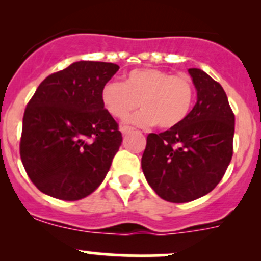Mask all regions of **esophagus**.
Segmentation results:
<instances>
[{"label":"esophagus","mask_w":261,"mask_h":261,"mask_svg":"<svg viewBox=\"0 0 261 261\" xmlns=\"http://www.w3.org/2000/svg\"><path fill=\"white\" fill-rule=\"evenodd\" d=\"M133 130H134V128L130 127V126H120V131L123 134V135H126V134L131 133V131H133Z\"/></svg>","instance_id":"1"}]
</instances>
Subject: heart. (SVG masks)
<instances>
[{
  "label": "heart",
  "instance_id": "heart-1",
  "mask_svg": "<svg viewBox=\"0 0 261 261\" xmlns=\"http://www.w3.org/2000/svg\"><path fill=\"white\" fill-rule=\"evenodd\" d=\"M194 86L184 74L173 75L156 68H140L128 72L123 83L107 82L101 91L105 110L112 117L125 118L140 105L143 110L128 117L133 125L174 128L191 112Z\"/></svg>",
  "mask_w": 261,
  "mask_h": 261
}]
</instances>
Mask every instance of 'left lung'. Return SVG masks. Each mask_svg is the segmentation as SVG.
<instances>
[{"mask_svg": "<svg viewBox=\"0 0 261 261\" xmlns=\"http://www.w3.org/2000/svg\"><path fill=\"white\" fill-rule=\"evenodd\" d=\"M197 102L179 126L149 134L141 168L160 198L186 203L206 196L222 179L232 158L235 115L220 83L188 69Z\"/></svg>", "mask_w": 261, "mask_h": 261, "instance_id": "obj_1", "label": "left lung"}]
</instances>
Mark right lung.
Wrapping results in <instances>:
<instances>
[{
  "label": "right lung",
  "instance_id": "1",
  "mask_svg": "<svg viewBox=\"0 0 261 261\" xmlns=\"http://www.w3.org/2000/svg\"><path fill=\"white\" fill-rule=\"evenodd\" d=\"M114 63L81 60L40 83L23 114L20 155L39 191L78 201L96 191L122 143L101 91Z\"/></svg>",
  "mask_w": 261,
  "mask_h": 261
}]
</instances>
